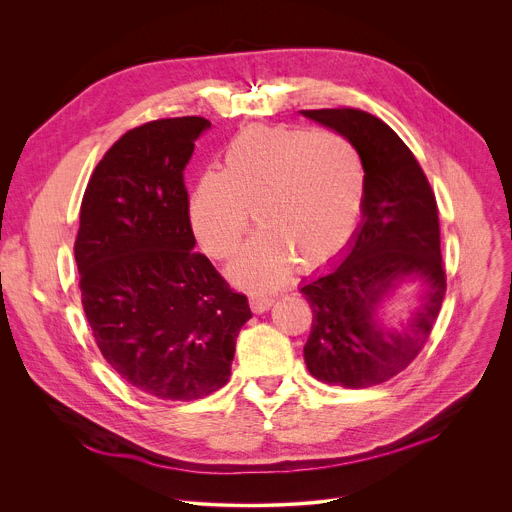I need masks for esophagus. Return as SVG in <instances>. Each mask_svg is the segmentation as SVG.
Returning <instances> with one entry per match:
<instances>
[{
	"mask_svg": "<svg viewBox=\"0 0 512 512\" xmlns=\"http://www.w3.org/2000/svg\"><path fill=\"white\" fill-rule=\"evenodd\" d=\"M249 304H251V310L255 314H263V312H267L273 306V298L263 296V294H255V296H251Z\"/></svg>",
	"mask_w": 512,
	"mask_h": 512,
	"instance_id": "esophagus-1",
	"label": "esophagus"
}]
</instances>
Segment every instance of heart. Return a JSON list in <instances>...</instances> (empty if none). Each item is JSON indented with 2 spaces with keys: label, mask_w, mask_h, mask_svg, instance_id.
I'll return each instance as SVG.
<instances>
[{
  "label": "heart",
  "mask_w": 512,
  "mask_h": 512,
  "mask_svg": "<svg viewBox=\"0 0 512 512\" xmlns=\"http://www.w3.org/2000/svg\"><path fill=\"white\" fill-rule=\"evenodd\" d=\"M367 172L344 137L300 127H249L223 152V170L196 182L188 214L212 259L237 253L251 214L261 229L233 265L249 287H275L298 263L316 269L336 257L360 221Z\"/></svg>",
  "instance_id": "obj_1"
}]
</instances>
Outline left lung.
Returning <instances> with one entry per match:
<instances>
[{"label":"left lung","instance_id":"left-lung-1","mask_svg":"<svg viewBox=\"0 0 512 512\" xmlns=\"http://www.w3.org/2000/svg\"><path fill=\"white\" fill-rule=\"evenodd\" d=\"M302 115L344 135L367 172L362 223L344 261L300 289L314 314L304 358L326 385L373 387L415 360L446 296L435 194L413 152L379 117L352 107ZM411 278L426 285L422 308L401 331L381 329L382 300Z\"/></svg>","mask_w":512,"mask_h":512}]
</instances>
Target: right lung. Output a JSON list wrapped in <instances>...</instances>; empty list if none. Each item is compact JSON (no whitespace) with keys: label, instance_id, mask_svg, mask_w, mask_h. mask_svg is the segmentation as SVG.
Instances as JSON below:
<instances>
[{"label":"right lung","instance_id":"obj_1","mask_svg":"<svg viewBox=\"0 0 512 512\" xmlns=\"http://www.w3.org/2000/svg\"><path fill=\"white\" fill-rule=\"evenodd\" d=\"M210 121L172 117L123 133L97 164L81 204L75 259L81 300L111 369L164 401L227 385L251 318L196 245L184 168Z\"/></svg>","mask_w":512,"mask_h":512}]
</instances>
